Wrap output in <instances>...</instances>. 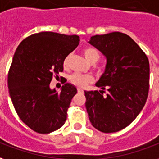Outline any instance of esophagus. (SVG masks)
Listing matches in <instances>:
<instances>
[{"label":"esophagus","mask_w":159,"mask_h":159,"mask_svg":"<svg viewBox=\"0 0 159 159\" xmlns=\"http://www.w3.org/2000/svg\"><path fill=\"white\" fill-rule=\"evenodd\" d=\"M77 91H78V93H83V92H84V91H83L82 89H78Z\"/></svg>","instance_id":"obj_1"}]
</instances>
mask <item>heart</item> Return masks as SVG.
I'll use <instances>...</instances> for the list:
<instances>
[{
	"instance_id": "b5f03b06",
	"label": "heart",
	"mask_w": 159,
	"mask_h": 159,
	"mask_svg": "<svg viewBox=\"0 0 159 159\" xmlns=\"http://www.w3.org/2000/svg\"><path fill=\"white\" fill-rule=\"evenodd\" d=\"M83 54H84V57L86 58L88 62H97L98 58H99V52H97V50L91 48V47H85L83 50ZM69 57L70 56H68L64 61H63V66L64 68H67L68 65V62H69ZM69 80L72 84H75V86L78 87H84L86 86L88 84H90L92 81V77L90 75H81V74H78L75 73L69 77Z\"/></svg>"
}]
</instances>
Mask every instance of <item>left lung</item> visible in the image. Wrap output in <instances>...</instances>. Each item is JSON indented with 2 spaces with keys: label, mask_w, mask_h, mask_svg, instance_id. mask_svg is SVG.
I'll return each mask as SVG.
<instances>
[{
  "label": "left lung",
  "mask_w": 159,
  "mask_h": 159,
  "mask_svg": "<svg viewBox=\"0 0 159 159\" xmlns=\"http://www.w3.org/2000/svg\"><path fill=\"white\" fill-rule=\"evenodd\" d=\"M89 43L107 58L105 72L96 84L102 91H84L89 119L100 131H119L135 120L147 102L149 61L141 47L124 33L94 35Z\"/></svg>",
  "instance_id": "left-lung-1"
}]
</instances>
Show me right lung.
Segmentation results:
<instances>
[{
	"label": "right lung",
	"instance_id": "right-lung-1",
	"mask_svg": "<svg viewBox=\"0 0 159 159\" xmlns=\"http://www.w3.org/2000/svg\"><path fill=\"white\" fill-rule=\"evenodd\" d=\"M79 43L75 34L40 32L25 38L16 50L8 72L9 94L18 117L34 131L48 134L64 125L77 89L66 83L58 93L50 83L63 71L64 59Z\"/></svg>",
	"mask_w": 159,
	"mask_h": 159
}]
</instances>
